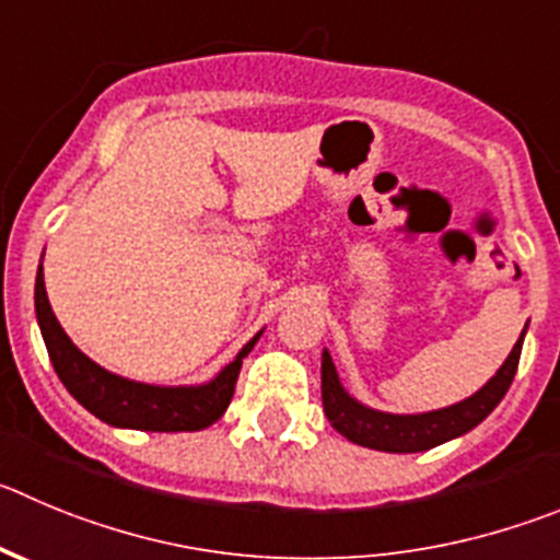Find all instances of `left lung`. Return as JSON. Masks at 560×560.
<instances>
[{"instance_id": "obj_1", "label": "left lung", "mask_w": 560, "mask_h": 560, "mask_svg": "<svg viewBox=\"0 0 560 560\" xmlns=\"http://www.w3.org/2000/svg\"><path fill=\"white\" fill-rule=\"evenodd\" d=\"M522 337H525V331H522ZM522 337L516 339L514 351L509 353L503 368L486 381L472 398L462 400L456 406H447V409L425 411V415H386V411L362 406L342 389L331 357H328V351H323V411H326L328 422L345 439H351L353 445L373 447V451L384 453L428 451V447H436L442 442H451V439L472 431L478 422H483L486 417L492 415L494 406L503 400V395L509 392L511 381L516 375Z\"/></svg>"}]
</instances>
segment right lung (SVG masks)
<instances>
[{"label": "right lung", "instance_id": "obj_1", "mask_svg": "<svg viewBox=\"0 0 560 560\" xmlns=\"http://www.w3.org/2000/svg\"><path fill=\"white\" fill-rule=\"evenodd\" d=\"M35 315H38L46 351L62 386L102 422L115 428H135V431H201L221 420L223 411L232 404L243 359L259 339L256 334L250 342H245L237 359L226 364L209 384L151 386L98 368L68 339L46 298L44 268H38V279H35Z\"/></svg>", "mask_w": 560, "mask_h": 560}]
</instances>
